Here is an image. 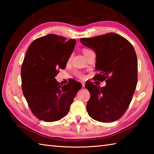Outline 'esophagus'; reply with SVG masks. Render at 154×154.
Returning <instances> with one entry per match:
<instances>
[{
    "label": "esophagus",
    "mask_w": 154,
    "mask_h": 154,
    "mask_svg": "<svg viewBox=\"0 0 154 154\" xmlns=\"http://www.w3.org/2000/svg\"><path fill=\"white\" fill-rule=\"evenodd\" d=\"M81 83H82V87H85V83L84 82H82Z\"/></svg>",
    "instance_id": "obj_1"
}]
</instances>
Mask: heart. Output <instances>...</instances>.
<instances>
[{
  "mask_svg": "<svg viewBox=\"0 0 154 154\" xmlns=\"http://www.w3.org/2000/svg\"><path fill=\"white\" fill-rule=\"evenodd\" d=\"M83 54H84V55H86L87 54L89 53V52L92 51H91V50H89V49L84 48L83 50ZM76 75H77V77H80V78H83V77H84L83 74L82 73H81V72H77V73H76Z\"/></svg>",
  "mask_w": 154,
  "mask_h": 154,
  "instance_id": "heart-1",
  "label": "heart"
}]
</instances>
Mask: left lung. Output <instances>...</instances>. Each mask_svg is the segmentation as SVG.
Listing matches in <instances>:
<instances>
[{
  "instance_id": "left-lung-1",
  "label": "left lung",
  "mask_w": 154,
  "mask_h": 154,
  "mask_svg": "<svg viewBox=\"0 0 154 154\" xmlns=\"http://www.w3.org/2000/svg\"><path fill=\"white\" fill-rule=\"evenodd\" d=\"M80 41L97 55L95 69L100 74L94 79L106 80L100 87L86 83L91 93L87 110L93 119L110 122L122 116L131 102L138 82V61L134 48L126 38L109 33Z\"/></svg>"
}]
</instances>
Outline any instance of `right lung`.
I'll return each instance as SVG.
<instances>
[{"mask_svg": "<svg viewBox=\"0 0 154 154\" xmlns=\"http://www.w3.org/2000/svg\"><path fill=\"white\" fill-rule=\"evenodd\" d=\"M76 40L55 34L35 40L21 67L22 89L31 111L38 119L54 122L67 115L82 85L72 80L60 85L55 79L57 69H64Z\"/></svg>", "mask_w": 154, "mask_h": 154, "instance_id": "obj_1", "label": "right lung"}]
</instances>
